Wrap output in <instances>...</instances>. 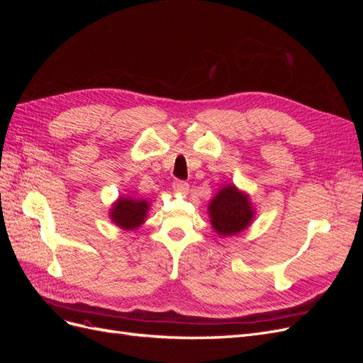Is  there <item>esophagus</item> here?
I'll use <instances>...</instances> for the list:
<instances>
[{
    "instance_id": "34e87169",
    "label": "esophagus",
    "mask_w": 363,
    "mask_h": 363,
    "mask_svg": "<svg viewBox=\"0 0 363 363\" xmlns=\"http://www.w3.org/2000/svg\"><path fill=\"white\" fill-rule=\"evenodd\" d=\"M172 189H174L175 192L186 195V194L189 192V184L186 183V182H183V180H174V182H172Z\"/></svg>"
}]
</instances>
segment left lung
<instances>
[{
	"instance_id": "obj_1",
	"label": "left lung",
	"mask_w": 363,
	"mask_h": 363,
	"mask_svg": "<svg viewBox=\"0 0 363 363\" xmlns=\"http://www.w3.org/2000/svg\"><path fill=\"white\" fill-rule=\"evenodd\" d=\"M208 216L218 235L233 236L251 224L255 208L245 192H240L235 184H227L208 204Z\"/></svg>"
}]
</instances>
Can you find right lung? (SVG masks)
I'll return each instance as SVG.
<instances>
[{"label": "right lung", "instance_id": "1", "mask_svg": "<svg viewBox=\"0 0 363 363\" xmlns=\"http://www.w3.org/2000/svg\"><path fill=\"white\" fill-rule=\"evenodd\" d=\"M150 203L131 196H119L111 208V219L124 230H135L145 223Z\"/></svg>", "mask_w": 363, "mask_h": 363}]
</instances>
